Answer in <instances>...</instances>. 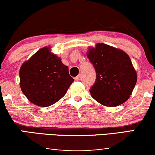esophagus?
<instances>
[{
	"label": "esophagus",
	"instance_id": "34e87169",
	"mask_svg": "<svg viewBox=\"0 0 155 155\" xmlns=\"http://www.w3.org/2000/svg\"><path fill=\"white\" fill-rule=\"evenodd\" d=\"M80 78H81V75H78L77 77L75 78V80H80Z\"/></svg>",
	"mask_w": 155,
	"mask_h": 155
}]
</instances>
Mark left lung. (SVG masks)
<instances>
[{"label":"left lung","instance_id":"1","mask_svg":"<svg viewBox=\"0 0 155 155\" xmlns=\"http://www.w3.org/2000/svg\"><path fill=\"white\" fill-rule=\"evenodd\" d=\"M87 56L94 65L97 78L91 96L106 107L126 102L137 82V73L130 57L119 48L98 43L89 47Z\"/></svg>","mask_w":155,"mask_h":155}]
</instances>
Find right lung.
<instances>
[{
  "mask_svg": "<svg viewBox=\"0 0 155 155\" xmlns=\"http://www.w3.org/2000/svg\"><path fill=\"white\" fill-rule=\"evenodd\" d=\"M74 81L68 67L50 46L40 48L20 69V85L23 94L34 104L49 107L66 94Z\"/></svg>",
  "mask_w": 155,
  "mask_h": 155,
  "instance_id": "obj_1",
  "label": "right lung"
}]
</instances>
